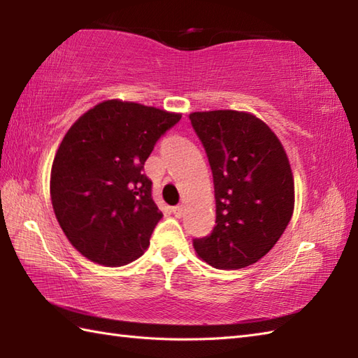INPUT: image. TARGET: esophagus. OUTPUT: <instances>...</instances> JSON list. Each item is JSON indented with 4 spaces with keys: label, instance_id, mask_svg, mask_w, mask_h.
<instances>
[{
    "label": "esophagus",
    "instance_id": "1",
    "mask_svg": "<svg viewBox=\"0 0 358 358\" xmlns=\"http://www.w3.org/2000/svg\"><path fill=\"white\" fill-rule=\"evenodd\" d=\"M183 206H173L172 208V214L175 215V217H177V218H181V217H183Z\"/></svg>",
    "mask_w": 358,
    "mask_h": 358
}]
</instances>
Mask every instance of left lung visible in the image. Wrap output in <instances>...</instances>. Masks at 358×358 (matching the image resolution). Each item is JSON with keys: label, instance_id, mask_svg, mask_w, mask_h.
Wrapping results in <instances>:
<instances>
[{"label": "left lung", "instance_id": "1", "mask_svg": "<svg viewBox=\"0 0 358 358\" xmlns=\"http://www.w3.org/2000/svg\"><path fill=\"white\" fill-rule=\"evenodd\" d=\"M210 164L215 227L194 240L203 262L241 269L263 258L291 222L294 175L283 144L249 112L209 110L189 115Z\"/></svg>", "mask_w": 358, "mask_h": 358}]
</instances>
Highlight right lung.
I'll use <instances>...</instances> for the list:
<instances>
[{
    "instance_id": "1",
    "label": "right lung",
    "mask_w": 358,
    "mask_h": 358,
    "mask_svg": "<svg viewBox=\"0 0 358 358\" xmlns=\"http://www.w3.org/2000/svg\"><path fill=\"white\" fill-rule=\"evenodd\" d=\"M181 113L106 100L75 121L53 158L50 200L72 246L90 262L123 266L144 254L163 214L143 173Z\"/></svg>"
}]
</instances>
